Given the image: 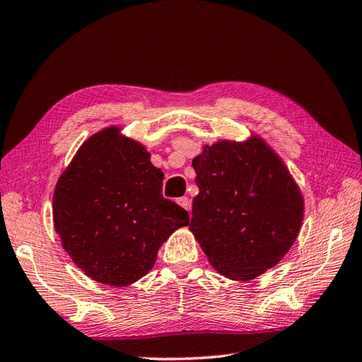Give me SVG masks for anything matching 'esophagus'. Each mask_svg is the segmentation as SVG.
<instances>
[{"instance_id": "obj_1", "label": "esophagus", "mask_w": 362, "mask_h": 362, "mask_svg": "<svg viewBox=\"0 0 362 362\" xmlns=\"http://www.w3.org/2000/svg\"><path fill=\"white\" fill-rule=\"evenodd\" d=\"M176 202H178V204L181 206V208H184L186 211H190V208H192V202L189 200L187 197H181V198H178V200H176Z\"/></svg>"}]
</instances>
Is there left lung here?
Segmentation results:
<instances>
[{"label":"left lung","instance_id":"1","mask_svg":"<svg viewBox=\"0 0 362 362\" xmlns=\"http://www.w3.org/2000/svg\"><path fill=\"white\" fill-rule=\"evenodd\" d=\"M192 165L200 194L189 228L214 269L247 281L281 261L303 220V197L283 160L255 137L204 146Z\"/></svg>","mask_w":362,"mask_h":362}]
</instances>
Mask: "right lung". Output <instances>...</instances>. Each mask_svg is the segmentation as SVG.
Segmentation results:
<instances>
[{"label": "right lung", "mask_w": 362, "mask_h": 362, "mask_svg": "<svg viewBox=\"0 0 362 362\" xmlns=\"http://www.w3.org/2000/svg\"><path fill=\"white\" fill-rule=\"evenodd\" d=\"M164 173L134 140L107 128L83 144L53 197L54 228L87 276L128 286L145 276L189 214L162 195Z\"/></svg>", "instance_id": "add662e5"}]
</instances>
